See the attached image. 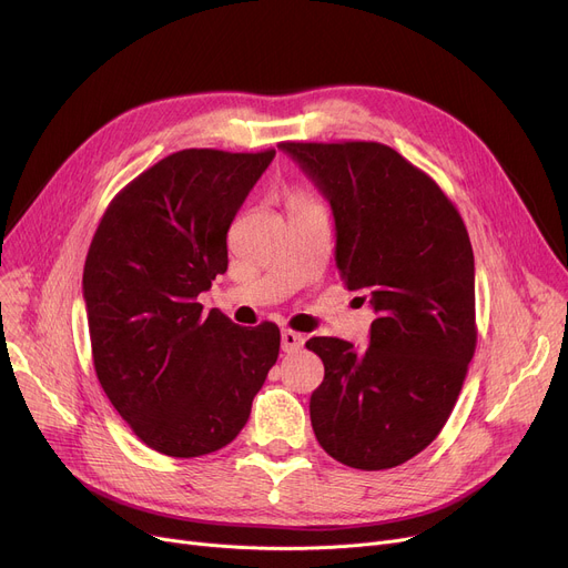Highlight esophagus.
<instances>
[{"mask_svg":"<svg viewBox=\"0 0 568 568\" xmlns=\"http://www.w3.org/2000/svg\"><path fill=\"white\" fill-rule=\"evenodd\" d=\"M281 345H283V352H296V349L304 347V336L296 334V332L285 329V332L281 334Z\"/></svg>","mask_w":568,"mask_h":568,"instance_id":"1","label":"esophagus"}]
</instances>
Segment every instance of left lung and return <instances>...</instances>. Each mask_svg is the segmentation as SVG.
Here are the masks:
<instances>
[{"instance_id":"1","label":"left lung","mask_w":568,"mask_h":568,"mask_svg":"<svg viewBox=\"0 0 568 568\" xmlns=\"http://www.w3.org/2000/svg\"><path fill=\"white\" fill-rule=\"evenodd\" d=\"M336 221V266L375 320L371 345L306 343L324 364L311 396L322 449L354 469L422 454L458 400L476 347L474 253L454 202L379 142H281Z\"/></svg>"}]
</instances>
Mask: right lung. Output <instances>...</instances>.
<instances>
[{
  "instance_id": "obj_1",
  "label": "right lung",
  "mask_w": 568,
  "mask_h": 568,
  "mask_svg": "<svg viewBox=\"0 0 568 568\" xmlns=\"http://www.w3.org/2000/svg\"><path fill=\"white\" fill-rule=\"evenodd\" d=\"M274 156L170 154L110 202L89 246L82 296L99 382L159 454L223 449L278 359L274 322L248 329L197 302L227 272V230Z\"/></svg>"
}]
</instances>
